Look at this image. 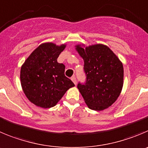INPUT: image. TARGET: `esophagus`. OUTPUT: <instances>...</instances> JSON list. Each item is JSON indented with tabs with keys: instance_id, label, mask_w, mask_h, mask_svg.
Wrapping results in <instances>:
<instances>
[{
	"instance_id": "34e87169",
	"label": "esophagus",
	"mask_w": 148,
	"mask_h": 148,
	"mask_svg": "<svg viewBox=\"0 0 148 148\" xmlns=\"http://www.w3.org/2000/svg\"><path fill=\"white\" fill-rule=\"evenodd\" d=\"M71 80H72V82H74V85H77V79H76L75 76H73V77H71Z\"/></svg>"
}]
</instances>
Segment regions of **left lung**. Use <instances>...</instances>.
I'll list each match as a JSON object with an SVG mask.
<instances>
[{"instance_id": "1", "label": "left lung", "mask_w": 148, "mask_h": 148, "mask_svg": "<svg viewBox=\"0 0 148 148\" xmlns=\"http://www.w3.org/2000/svg\"><path fill=\"white\" fill-rule=\"evenodd\" d=\"M84 60L86 79L77 88L90 109L101 111L112 104L121 94L123 85V66L108 47L96 45L88 47L77 45Z\"/></svg>"}]
</instances>
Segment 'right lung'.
I'll return each instance as SVG.
<instances>
[{"instance_id": "add662e5", "label": "right lung", "mask_w": 148, "mask_h": 148, "mask_svg": "<svg viewBox=\"0 0 148 148\" xmlns=\"http://www.w3.org/2000/svg\"><path fill=\"white\" fill-rule=\"evenodd\" d=\"M66 45L45 43L38 46L25 61L20 71L23 92L35 105L50 108L74 86L65 76V66L57 59Z\"/></svg>"}]
</instances>
